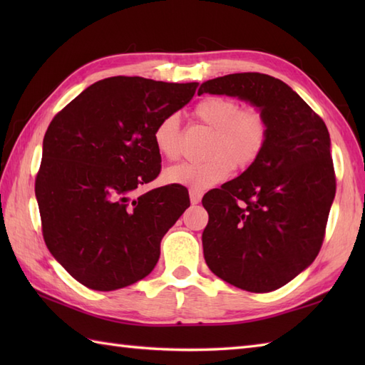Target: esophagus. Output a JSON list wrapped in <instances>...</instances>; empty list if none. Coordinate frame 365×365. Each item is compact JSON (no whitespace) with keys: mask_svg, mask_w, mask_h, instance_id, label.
Masks as SVG:
<instances>
[{"mask_svg":"<svg viewBox=\"0 0 365 365\" xmlns=\"http://www.w3.org/2000/svg\"><path fill=\"white\" fill-rule=\"evenodd\" d=\"M200 199H202V192L197 190H190V200L191 204H199Z\"/></svg>","mask_w":365,"mask_h":365,"instance_id":"obj_1","label":"esophagus"}]
</instances>
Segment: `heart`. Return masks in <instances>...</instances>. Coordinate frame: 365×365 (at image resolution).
I'll list each match as a JSON object with an SVG mask.
<instances>
[{
  "mask_svg": "<svg viewBox=\"0 0 365 365\" xmlns=\"http://www.w3.org/2000/svg\"><path fill=\"white\" fill-rule=\"evenodd\" d=\"M195 118L213 130L207 147V160L180 163L165 173L166 182L180 183L192 190H207L230 175L232 170L252 168L267 149L269 120L257 106L240 108L237 100L210 96L192 110ZM153 145L161 158L175 161L182 149V123L177 114L160 119L152 133Z\"/></svg>",
  "mask_w": 365,
  "mask_h": 365,
  "instance_id": "obj_1",
  "label": "heart"
}]
</instances>
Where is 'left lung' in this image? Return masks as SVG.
<instances>
[{"label": "left lung", "mask_w": 365, "mask_h": 365, "mask_svg": "<svg viewBox=\"0 0 365 365\" xmlns=\"http://www.w3.org/2000/svg\"><path fill=\"white\" fill-rule=\"evenodd\" d=\"M255 105L269 120L267 149L252 168L208 191L204 257L213 273L254 293L273 292L315 260L336 196L331 139L323 119L297 92L265 73H232L197 94Z\"/></svg>", "instance_id": "left-lung-1"}]
</instances>
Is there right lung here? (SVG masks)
<instances>
[{
  "instance_id": "add662e5",
  "label": "right lung",
  "mask_w": 365,
  "mask_h": 365,
  "mask_svg": "<svg viewBox=\"0 0 365 365\" xmlns=\"http://www.w3.org/2000/svg\"><path fill=\"white\" fill-rule=\"evenodd\" d=\"M199 83L111 76L54 115L43 136L36 197L48 251L88 289L111 292L157 265L160 243L190 207L183 188L135 190L158 177L152 133Z\"/></svg>"
}]
</instances>
